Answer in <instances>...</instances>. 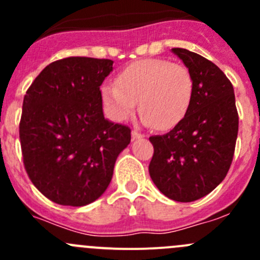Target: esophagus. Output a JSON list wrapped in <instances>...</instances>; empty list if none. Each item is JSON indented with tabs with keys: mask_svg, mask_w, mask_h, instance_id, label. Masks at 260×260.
Returning <instances> with one entry per match:
<instances>
[{
	"mask_svg": "<svg viewBox=\"0 0 260 260\" xmlns=\"http://www.w3.org/2000/svg\"><path fill=\"white\" fill-rule=\"evenodd\" d=\"M145 136L142 133H140L138 131H132V138L133 140H138V138H143Z\"/></svg>",
	"mask_w": 260,
	"mask_h": 260,
	"instance_id": "1",
	"label": "esophagus"
}]
</instances>
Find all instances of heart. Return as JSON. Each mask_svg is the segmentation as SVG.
Instances as JSON below:
<instances>
[{
  "instance_id": "b5f03b06",
  "label": "heart",
  "mask_w": 260,
  "mask_h": 260,
  "mask_svg": "<svg viewBox=\"0 0 260 260\" xmlns=\"http://www.w3.org/2000/svg\"><path fill=\"white\" fill-rule=\"evenodd\" d=\"M102 95L117 120H127L140 102L143 124L167 131L176 127L187 114L193 79L183 65L143 59L124 68L117 77V85L103 86Z\"/></svg>"
}]
</instances>
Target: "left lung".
Segmentation results:
<instances>
[{
  "mask_svg": "<svg viewBox=\"0 0 260 260\" xmlns=\"http://www.w3.org/2000/svg\"><path fill=\"white\" fill-rule=\"evenodd\" d=\"M193 79L190 109L164 136H152L149 176L169 199L191 203L210 193L226 176L234 156L238 118L234 88L210 60L186 49L171 50Z\"/></svg>",
  "mask_w": 260,
  "mask_h": 260,
  "instance_id": "1",
  "label": "left lung"
}]
</instances>
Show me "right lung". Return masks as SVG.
Listing matches in <instances>:
<instances>
[{
  "mask_svg": "<svg viewBox=\"0 0 260 260\" xmlns=\"http://www.w3.org/2000/svg\"><path fill=\"white\" fill-rule=\"evenodd\" d=\"M113 61L67 57L49 64L26 91L20 122L23 165L49 200L85 206L111 183L131 129L104 118L101 85Z\"/></svg>",
  "mask_w": 260,
  "mask_h": 260,
  "instance_id": "1",
  "label": "right lung"
}]
</instances>
